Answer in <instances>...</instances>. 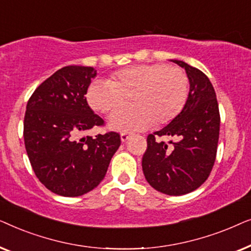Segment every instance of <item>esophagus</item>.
Returning a JSON list of instances; mask_svg holds the SVG:
<instances>
[{"instance_id": "1", "label": "esophagus", "mask_w": 251, "mask_h": 251, "mask_svg": "<svg viewBox=\"0 0 251 251\" xmlns=\"http://www.w3.org/2000/svg\"><path fill=\"white\" fill-rule=\"evenodd\" d=\"M130 136H131V133L130 132H122L121 133V140L122 142H126L130 138Z\"/></svg>"}]
</instances>
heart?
Masks as SVG:
<instances>
[{"label":"heart","mask_w":251,"mask_h":251,"mask_svg":"<svg viewBox=\"0 0 251 251\" xmlns=\"http://www.w3.org/2000/svg\"><path fill=\"white\" fill-rule=\"evenodd\" d=\"M190 81L179 67L167 64H142L112 75L108 82L96 81L87 99L95 111L112 113L128 103L132 108L116 112L109 123L121 131L160 126L176 119L186 105Z\"/></svg>","instance_id":"1"}]
</instances>
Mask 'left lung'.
Wrapping results in <instances>:
<instances>
[{
  "instance_id": "obj_1",
  "label": "left lung",
  "mask_w": 251,
  "mask_h": 251,
  "mask_svg": "<svg viewBox=\"0 0 251 251\" xmlns=\"http://www.w3.org/2000/svg\"><path fill=\"white\" fill-rule=\"evenodd\" d=\"M186 71L190 94L180 114L160 131L147 136L142 160L146 180L168 195L193 192L207 180L216 160L219 138L218 102L207 75L181 60H171ZM156 136H170L172 146Z\"/></svg>"
}]
</instances>
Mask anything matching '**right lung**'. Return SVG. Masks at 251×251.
I'll use <instances>...</instances> for the list:
<instances>
[{
	"mask_svg": "<svg viewBox=\"0 0 251 251\" xmlns=\"http://www.w3.org/2000/svg\"><path fill=\"white\" fill-rule=\"evenodd\" d=\"M97 71L66 66L30 96L24 119V140L39 180L61 197H80L97 187L121 145L118 132L83 136L104 120L88 105V88Z\"/></svg>",
	"mask_w": 251,
	"mask_h": 251,
	"instance_id": "1",
	"label": "right lung"
}]
</instances>
